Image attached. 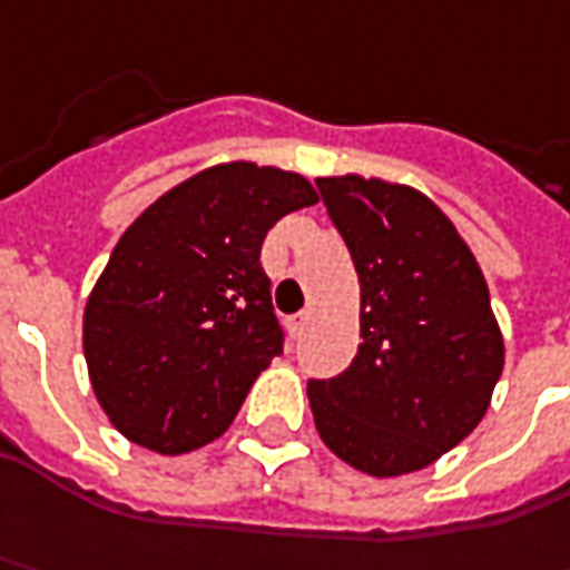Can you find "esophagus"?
Returning a JSON list of instances; mask_svg holds the SVG:
<instances>
[{
	"label": "esophagus",
	"mask_w": 570,
	"mask_h": 570,
	"mask_svg": "<svg viewBox=\"0 0 570 570\" xmlns=\"http://www.w3.org/2000/svg\"><path fill=\"white\" fill-rule=\"evenodd\" d=\"M305 324H308V315H305V312L293 315V318H289V334H293V337H303Z\"/></svg>",
	"instance_id": "1"
}]
</instances>
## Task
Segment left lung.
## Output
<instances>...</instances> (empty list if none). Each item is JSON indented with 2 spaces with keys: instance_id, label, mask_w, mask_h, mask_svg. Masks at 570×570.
I'll list each match as a JSON object with an SVG mask.
<instances>
[{
  "instance_id": "8db88e82",
  "label": "left lung",
  "mask_w": 570,
  "mask_h": 570,
  "mask_svg": "<svg viewBox=\"0 0 570 570\" xmlns=\"http://www.w3.org/2000/svg\"><path fill=\"white\" fill-rule=\"evenodd\" d=\"M360 274L356 360L312 379L322 442L368 476L435 463L485 416L504 365L489 286L422 191L363 176L315 179Z\"/></svg>"
}]
</instances>
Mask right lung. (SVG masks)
Wrapping results in <instances>:
<instances>
[{
    "label": "right lung",
    "instance_id": "add662e5",
    "mask_svg": "<svg viewBox=\"0 0 570 570\" xmlns=\"http://www.w3.org/2000/svg\"><path fill=\"white\" fill-rule=\"evenodd\" d=\"M318 202L299 173L220 164L128 226L85 308L94 394L128 442L186 454L220 439L284 353L267 229Z\"/></svg>",
    "mask_w": 570,
    "mask_h": 570
}]
</instances>
